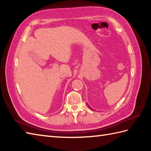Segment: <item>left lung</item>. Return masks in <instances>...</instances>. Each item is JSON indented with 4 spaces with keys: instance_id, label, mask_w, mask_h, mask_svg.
I'll use <instances>...</instances> for the list:
<instances>
[{
    "instance_id": "left-lung-1",
    "label": "left lung",
    "mask_w": 151,
    "mask_h": 151,
    "mask_svg": "<svg viewBox=\"0 0 151 151\" xmlns=\"http://www.w3.org/2000/svg\"><path fill=\"white\" fill-rule=\"evenodd\" d=\"M89 108H90V109H91V110H92V109H91V107H90V106H89Z\"/></svg>"
}]
</instances>
